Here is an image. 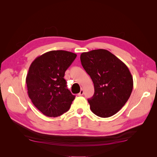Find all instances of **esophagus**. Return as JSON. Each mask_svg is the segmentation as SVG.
I'll list each match as a JSON object with an SVG mask.
<instances>
[{
	"label": "esophagus",
	"instance_id": "obj_1",
	"mask_svg": "<svg viewBox=\"0 0 157 157\" xmlns=\"http://www.w3.org/2000/svg\"><path fill=\"white\" fill-rule=\"evenodd\" d=\"M83 94H84V90L82 89H81V90H80V92L78 94V96H82Z\"/></svg>",
	"mask_w": 157,
	"mask_h": 157
}]
</instances>
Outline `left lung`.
<instances>
[{
  "label": "left lung",
  "mask_w": 157,
  "mask_h": 157,
  "mask_svg": "<svg viewBox=\"0 0 157 157\" xmlns=\"http://www.w3.org/2000/svg\"><path fill=\"white\" fill-rule=\"evenodd\" d=\"M83 68L92 78L94 94L88 99L95 115L107 118L125 105L133 89V77L127 66L107 50L98 49L80 55Z\"/></svg>",
  "instance_id": "8db88e82"
}]
</instances>
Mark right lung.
<instances>
[{"label": "right lung", "instance_id": "obj_1", "mask_svg": "<svg viewBox=\"0 0 157 157\" xmlns=\"http://www.w3.org/2000/svg\"><path fill=\"white\" fill-rule=\"evenodd\" d=\"M77 54L52 50L31 64L26 77L27 93L31 101L44 115L57 117L67 112L75 96L67 88L65 72Z\"/></svg>", "mask_w": 157, "mask_h": 157}]
</instances>
